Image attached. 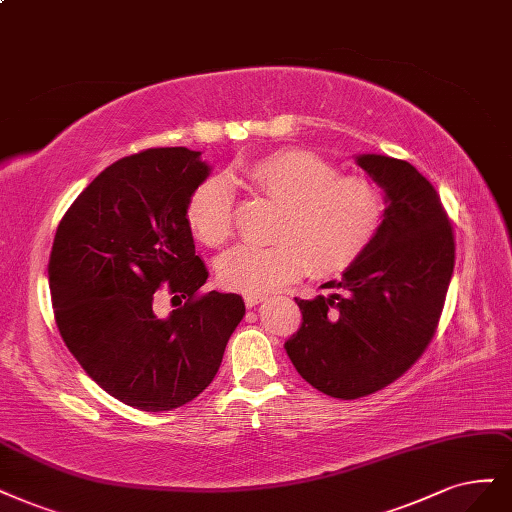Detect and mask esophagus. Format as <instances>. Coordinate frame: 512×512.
I'll return each instance as SVG.
<instances>
[{
    "mask_svg": "<svg viewBox=\"0 0 512 512\" xmlns=\"http://www.w3.org/2000/svg\"><path fill=\"white\" fill-rule=\"evenodd\" d=\"M264 301H267V296H264V294H248V296H245V305H248V307H256Z\"/></svg>",
    "mask_w": 512,
    "mask_h": 512,
    "instance_id": "obj_1",
    "label": "esophagus"
}]
</instances>
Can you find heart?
Segmentation results:
<instances>
[{"mask_svg":"<svg viewBox=\"0 0 512 512\" xmlns=\"http://www.w3.org/2000/svg\"><path fill=\"white\" fill-rule=\"evenodd\" d=\"M260 197L281 207L273 245H239L220 258V281L235 292L267 294L311 271L332 277L370 248L385 218L381 188L364 175L339 173L309 150H277L241 167ZM192 235L220 248L233 233V192L222 178L201 182L186 203Z\"/></svg>","mask_w":512,"mask_h":512,"instance_id":"1","label":"heart"}]
</instances>
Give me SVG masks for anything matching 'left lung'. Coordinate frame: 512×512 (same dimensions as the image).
Instances as JSON below:
<instances>
[{"label":"left lung","mask_w":512,"mask_h":512,"mask_svg":"<svg viewBox=\"0 0 512 512\" xmlns=\"http://www.w3.org/2000/svg\"><path fill=\"white\" fill-rule=\"evenodd\" d=\"M356 163L385 192L381 231L341 281L324 284L339 294L294 298L303 324L286 341L298 375L341 400L383 390L419 360L455 267L453 226L424 175L381 154Z\"/></svg>","instance_id":"obj_1"}]
</instances>
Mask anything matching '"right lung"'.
Segmentation results:
<instances>
[{"mask_svg":"<svg viewBox=\"0 0 512 512\" xmlns=\"http://www.w3.org/2000/svg\"><path fill=\"white\" fill-rule=\"evenodd\" d=\"M209 165L188 148H150L101 171L65 211L48 279L61 337L105 392L148 413L178 409L214 381L245 315L239 294L203 292L186 203ZM168 284L187 303L151 309Z\"/></svg>","mask_w":512,"mask_h":512,"instance_id":"obj_1","label":"right lung"}]
</instances>
